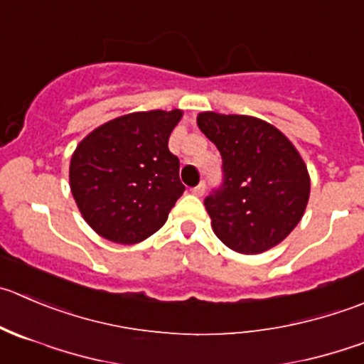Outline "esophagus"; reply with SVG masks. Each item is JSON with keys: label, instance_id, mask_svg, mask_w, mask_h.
I'll return each instance as SVG.
<instances>
[{"label": "esophagus", "instance_id": "obj_1", "mask_svg": "<svg viewBox=\"0 0 364 364\" xmlns=\"http://www.w3.org/2000/svg\"><path fill=\"white\" fill-rule=\"evenodd\" d=\"M204 192H206V185H204V183H200V185L193 186V188H192V193H193V196H197V197L204 196Z\"/></svg>", "mask_w": 364, "mask_h": 364}]
</instances>
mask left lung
<instances>
[{
    "label": "left lung",
    "instance_id": "obj_1",
    "mask_svg": "<svg viewBox=\"0 0 364 364\" xmlns=\"http://www.w3.org/2000/svg\"><path fill=\"white\" fill-rule=\"evenodd\" d=\"M200 132L222 156L220 188L204 199L211 228L240 254H259L283 242L304 215L309 174L294 144L249 115H197Z\"/></svg>",
    "mask_w": 364,
    "mask_h": 364
}]
</instances>
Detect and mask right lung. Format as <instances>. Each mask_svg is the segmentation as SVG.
<instances>
[{"label":"right lung","mask_w":364,"mask_h":364,"mask_svg":"<svg viewBox=\"0 0 364 364\" xmlns=\"http://www.w3.org/2000/svg\"><path fill=\"white\" fill-rule=\"evenodd\" d=\"M181 110L122 115L88 133L70 158L69 183L87 224L110 242L133 245L165 224L183 196L168 136Z\"/></svg>","instance_id":"right-lung-1"}]
</instances>
